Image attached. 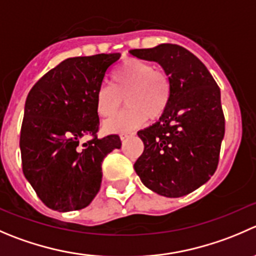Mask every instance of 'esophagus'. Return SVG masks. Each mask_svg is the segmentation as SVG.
<instances>
[{
  "label": "esophagus",
  "instance_id": "1",
  "mask_svg": "<svg viewBox=\"0 0 256 256\" xmlns=\"http://www.w3.org/2000/svg\"><path fill=\"white\" fill-rule=\"evenodd\" d=\"M130 135H131V132H122V134H120L121 141H125L126 138H128Z\"/></svg>",
  "mask_w": 256,
  "mask_h": 256
}]
</instances>
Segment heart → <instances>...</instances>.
Masks as SVG:
<instances>
[{"mask_svg":"<svg viewBox=\"0 0 256 256\" xmlns=\"http://www.w3.org/2000/svg\"><path fill=\"white\" fill-rule=\"evenodd\" d=\"M111 85H101L96 94V108L102 118H111L122 105L128 108L105 122L110 132H126L140 126L146 118L156 120L168 110L172 85L162 70H154L148 62L126 58L111 72Z\"/></svg>","mask_w":256,"mask_h":256,"instance_id":"heart-1","label":"heart"}]
</instances>
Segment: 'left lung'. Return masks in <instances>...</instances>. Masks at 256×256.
<instances>
[{"instance_id": "8db88e82", "label": "left lung", "mask_w": 256, "mask_h": 256, "mask_svg": "<svg viewBox=\"0 0 256 256\" xmlns=\"http://www.w3.org/2000/svg\"><path fill=\"white\" fill-rule=\"evenodd\" d=\"M155 61L170 76L172 92L158 122L138 132L144 152L134 168L144 185L166 198H181L204 185L218 168L225 118L220 88L205 65L184 47L161 44L131 50Z\"/></svg>"}]
</instances>
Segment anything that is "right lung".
I'll list each match as a JSON object with an SVG mask.
<instances>
[{
	"label": "right lung",
	"mask_w": 256,
	"mask_h": 256,
	"mask_svg": "<svg viewBox=\"0 0 256 256\" xmlns=\"http://www.w3.org/2000/svg\"><path fill=\"white\" fill-rule=\"evenodd\" d=\"M118 58L120 54L71 57L28 92L20 136L22 171L50 209L65 212L90 205L100 190L104 158L121 148L118 135L98 138L96 108L98 90ZM88 134L92 138L82 144Z\"/></svg>",
	"instance_id": "right-lung-1"
}]
</instances>
